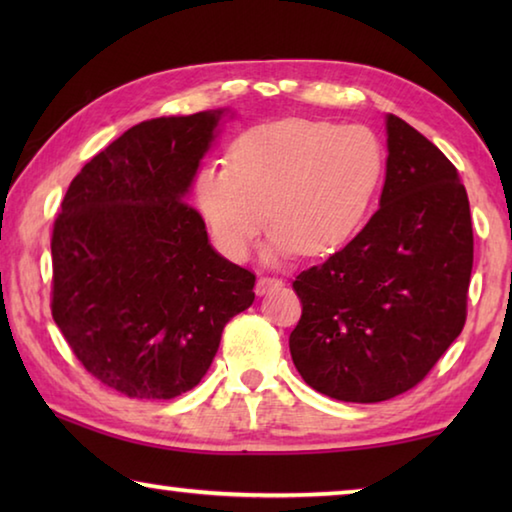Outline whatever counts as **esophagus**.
I'll use <instances>...</instances> for the list:
<instances>
[{
  "label": "esophagus",
  "instance_id": "obj_1",
  "mask_svg": "<svg viewBox=\"0 0 512 512\" xmlns=\"http://www.w3.org/2000/svg\"><path fill=\"white\" fill-rule=\"evenodd\" d=\"M280 287H282L280 277H275V275H259V280H257V293H259V296H264V293L273 291V289H280Z\"/></svg>",
  "mask_w": 512,
  "mask_h": 512
}]
</instances>
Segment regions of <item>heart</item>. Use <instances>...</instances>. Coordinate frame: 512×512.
<instances>
[{"mask_svg": "<svg viewBox=\"0 0 512 512\" xmlns=\"http://www.w3.org/2000/svg\"><path fill=\"white\" fill-rule=\"evenodd\" d=\"M386 171V151L366 126L277 119L241 133L228 167L196 173L194 198L223 255L244 259L266 223V257L343 248L366 221Z\"/></svg>", "mask_w": 512, "mask_h": 512, "instance_id": "obj_1", "label": "heart"}]
</instances>
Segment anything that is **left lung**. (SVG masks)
<instances>
[{"instance_id": "8db88e82", "label": "left lung", "mask_w": 512, "mask_h": 512, "mask_svg": "<svg viewBox=\"0 0 512 512\" xmlns=\"http://www.w3.org/2000/svg\"><path fill=\"white\" fill-rule=\"evenodd\" d=\"M379 210L302 271L291 359L318 393L375 404L418 386L463 332L474 262L470 201L445 153L388 115Z\"/></svg>"}]
</instances>
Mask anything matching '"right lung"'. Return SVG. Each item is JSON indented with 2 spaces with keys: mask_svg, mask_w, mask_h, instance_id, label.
<instances>
[{
  "mask_svg": "<svg viewBox=\"0 0 512 512\" xmlns=\"http://www.w3.org/2000/svg\"><path fill=\"white\" fill-rule=\"evenodd\" d=\"M223 110L142 121L72 180L51 235V316L94 379L133 400L198 384L255 273L185 201Z\"/></svg>",
  "mask_w": 512,
  "mask_h": 512,
  "instance_id": "right-lung-1",
  "label": "right lung"
}]
</instances>
